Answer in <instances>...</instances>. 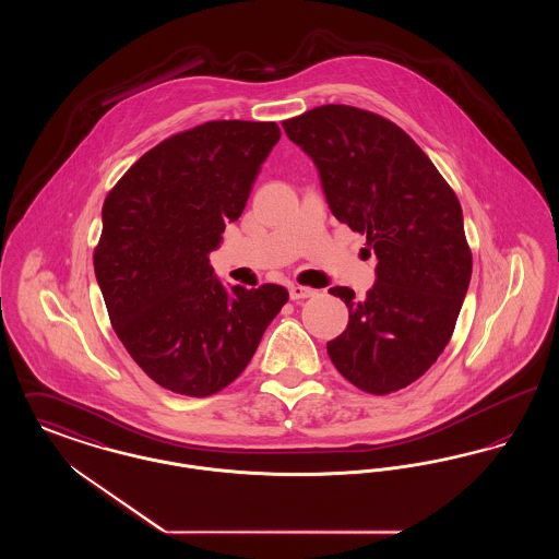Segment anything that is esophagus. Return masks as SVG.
<instances>
[{
	"label": "esophagus",
	"mask_w": 559,
	"mask_h": 559,
	"mask_svg": "<svg viewBox=\"0 0 559 559\" xmlns=\"http://www.w3.org/2000/svg\"><path fill=\"white\" fill-rule=\"evenodd\" d=\"M312 295H314V292L310 287H301V285H292L289 287V297H292L293 301L306 299V297H312Z\"/></svg>",
	"instance_id": "esophagus-1"
}]
</instances>
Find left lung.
Masks as SVG:
<instances>
[{"label":"left lung","mask_w":559,"mask_h":559,"mask_svg":"<svg viewBox=\"0 0 559 559\" xmlns=\"http://www.w3.org/2000/svg\"><path fill=\"white\" fill-rule=\"evenodd\" d=\"M283 128L317 163L333 215L367 235L377 255L365 299L329 289L349 310L329 358L362 392H399L444 352L469 287L461 203L417 142L377 112L324 105Z\"/></svg>","instance_id":"8db88e82"}]
</instances>
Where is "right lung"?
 Wrapping results in <instances>:
<instances>
[{
    "label": "right lung",
    "mask_w": 559,
    "mask_h": 559,
    "mask_svg": "<svg viewBox=\"0 0 559 559\" xmlns=\"http://www.w3.org/2000/svg\"><path fill=\"white\" fill-rule=\"evenodd\" d=\"M281 130L274 121H207L165 138L108 190L94 272L108 319L160 388L205 399L253 358L289 292H230L210 253L239 219Z\"/></svg>",
    "instance_id": "obj_1"
}]
</instances>
